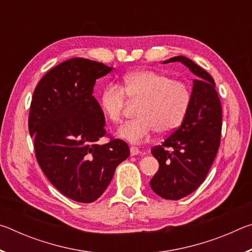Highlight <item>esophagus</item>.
Here are the masks:
<instances>
[{
	"instance_id": "obj_1",
	"label": "esophagus",
	"mask_w": 252,
	"mask_h": 252,
	"mask_svg": "<svg viewBox=\"0 0 252 252\" xmlns=\"http://www.w3.org/2000/svg\"><path fill=\"white\" fill-rule=\"evenodd\" d=\"M130 152H131V156H136V155H140V153H141L140 149L136 148V147H131Z\"/></svg>"
}]
</instances>
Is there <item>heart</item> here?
Listing matches in <instances>:
<instances>
[{
  "label": "heart",
  "instance_id": "1",
  "mask_svg": "<svg viewBox=\"0 0 252 252\" xmlns=\"http://www.w3.org/2000/svg\"><path fill=\"white\" fill-rule=\"evenodd\" d=\"M131 101H141L134 120L118 130L121 139L132 143L147 141L158 130L170 133L181 125L191 104V90L182 81L152 70L130 72L121 85L111 83L103 89L100 97L101 109L112 123L121 122L126 105Z\"/></svg>",
  "mask_w": 252,
  "mask_h": 252
}]
</instances>
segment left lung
Returning a JSON list of instances; mask_svg holds the SVG:
<instances>
[{
	"mask_svg": "<svg viewBox=\"0 0 252 252\" xmlns=\"http://www.w3.org/2000/svg\"><path fill=\"white\" fill-rule=\"evenodd\" d=\"M170 62H181L197 78L181 126L151 150L160 167L150 186L161 198L179 200L198 189L211 168L220 146L222 109L215 80L206 70L183 55L162 63Z\"/></svg>",
	"mask_w": 252,
	"mask_h": 252,
	"instance_id": "obj_1",
	"label": "left lung"
}]
</instances>
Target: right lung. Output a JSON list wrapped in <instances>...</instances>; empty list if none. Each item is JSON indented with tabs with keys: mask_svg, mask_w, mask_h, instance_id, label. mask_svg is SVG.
<instances>
[{
	"mask_svg": "<svg viewBox=\"0 0 252 252\" xmlns=\"http://www.w3.org/2000/svg\"><path fill=\"white\" fill-rule=\"evenodd\" d=\"M112 69L83 58L66 60L51 69L33 93L29 131L36 160L60 192L78 202L95 201L130 156L120 139L97 143L105 135V119L93 87Z\"/></svg>",
	"mask_w": 252,
	"mask_h": 252,
	"instance_id": "1",
	"label": "right lung"
}]
</instances>
